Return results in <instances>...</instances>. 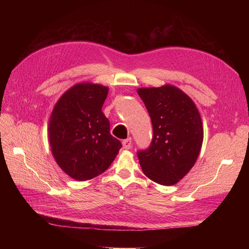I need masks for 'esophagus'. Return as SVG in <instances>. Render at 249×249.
<instances>
[{
  "label": "esophagus",
  "instance_id": "1",
  "mask_svg": "<svg viewBox=\"0 0 249 249\" xmlns=\"http://www.w3.org/2000/svg\"><path fill=\"white\" fill-rule=\"evenodd\" d=\"M123 146L124 149H130L132 147V138H127L123 141Z\"/></svg>",
  "mask_w": 249,
  "mask_h": 249
}]
</instances>
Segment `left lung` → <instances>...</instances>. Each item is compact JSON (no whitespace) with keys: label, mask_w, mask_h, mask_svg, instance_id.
I'll use <instances>...</instances> for the list:
<instances>
[{"label":"left lung","mask_w":249,"mask_h":249,"mask_svg":"<svg viewBox=\"0 0 249 249\" xmlns=\"http://www.w3.org/2000/svg\"><path fill=\"white\" fill-rule=\"evenodd\" d=\"M137 92L153 124L150 145L137 152L142 171L158 184L175 185L199 155L203 138L199 112L190 97L175 86L140 88Z\"/></svg>","instance_id":"obj_1"}]
</instances>
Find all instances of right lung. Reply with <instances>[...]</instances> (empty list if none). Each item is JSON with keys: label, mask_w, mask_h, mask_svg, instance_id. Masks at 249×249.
<instances>
[{"label": "right lung", "mask_w": 249, "mask_h": 249, "mask_svg": "<svg viewBox=\"0 0 249 249\" xmlns=\"http://www.w3.org/2000/svg\"><path fill=\"white\" fill-rule=\"evenodd\" d=\"M107 95V87L80 83L60 97L52 112L49 139L53 156L74 179L100 176L122 147L110 134V123L102 111Z\"/></svg>", "instance_id": "1"}]
</instances>
